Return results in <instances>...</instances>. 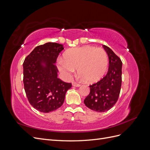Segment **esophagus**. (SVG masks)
I'll return each mask as SVG.
<instances>
[{"mask_svg":"<svg viewBox=\"0 0 150 150\" xmlns=\"http://www.w3.org/2000/svg\"><path fill=\"white\" fill-rule=\"evenodd\" d=\"M72 86H75V87H79V86H81L80 84L76 83V82H72Z\"/></svg>","mask_w":150,"mask_h":150,"instance_id":"esophagus-1","label":"esophagus"}]
</instances>
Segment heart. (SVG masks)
Wrapping results in <instances>:
<instances>
[{
	"instance_id": "obj_1",
	"label": "heart",
	"mask_w": 150,
	"mask_h": 150,
	"mask_svg": "<svg viewBox=\"0 0 150 150\" xmlns=\"http://www.w3.org/2000/svg\"><path fill=\"white\" fill-rule=\"evenodd\" d=\"M109 60L106 52L90 46L71 49L64 54L63 61H59L58 69L70 75L76 69L78 74L88 83H96L106 74Z\"/></svg>"
}]
</instances>
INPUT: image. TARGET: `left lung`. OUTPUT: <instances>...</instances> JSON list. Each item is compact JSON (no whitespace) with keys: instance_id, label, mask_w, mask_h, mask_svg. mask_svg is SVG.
I'll return each instance as SVG.
<instances>
[{"instance_id":"1","label":"left lung","mask_w":150,"mask_h":150,"mask_svg":"<svg viewBox=\"0 0 150 150\" xmlns=\"http://www.w3.org/2000/svg\"><path fill=\"white\" fill-rule=\"evenodd\" d=\"M108 54L109 68L106 75L90 85V93L84 99L85 105L97 112L110 110L118 99L122 82V61L112 50L103 45Z\"/></svg>"}]
</instances>
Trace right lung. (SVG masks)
Instances as JSON below:
<instances>
[{"mask_svg":"<svg viewBox=\"0 0 150 150\" xmlns=\"http://www.w3.org/2000/svg\"><path fill=\"white\" fill-rule=\"evenodd\" d=\"M62 44L47 42L35 47L23 63V82L27 98L31 106L42 112L60 108L67 91L72 86L57 78L55 65ZM45 64L44 66L43 64Z\"/></svg>","mask_w":150,"mask_h":150,"instance_id":"1","label":"right lung"}]
</instances>
